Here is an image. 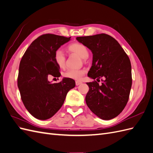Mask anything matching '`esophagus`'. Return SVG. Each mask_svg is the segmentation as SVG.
Returning <instances> with one entry per match:
<instances>
[{
    "label": "esophagus",
    "instance_id": "obj_1",
    "mask_svg": "<svg viewBox=\"0 0 153 153\" xmlns=\"http://www.w3.org/2000/svg\"><path fill=\"white\" fill-rule=\"evenodd\" d=\"M82 82H80V81H76V82H75V84H76V86H78V85H80L81 84H82Z\"/></svg>",
    "mask_w": 153,
    "mask_h": 153
}]
</instances>
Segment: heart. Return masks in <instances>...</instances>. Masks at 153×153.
I'll list each match as a JSON object with an SVG mask.
<instances>
[{"label":"heart","instance_id":"heart-1","mask_svg":"<svg viewBox=\"0 0 153 153\" xmlns=\"http://www.w3.org/2000/svg\"><path fill=\"white\" fill-rule=\"evenodd\" d=\"M69 52L75 53L82 59H87L89 56V50L84 45L79 43H73L68 47ZM66 55L61 49H57L54 53V61L58 67L63 69L66 66ZM85 74V71L83 69H68L64 73V76L70 79L79 80Z\"/></svg>","mask_w":153,"mask_h":153}]
</instances>
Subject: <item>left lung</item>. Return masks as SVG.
I'll return each instance as SVG.
<instances>
[{
  "mask_svg": "<svg viewBox=\"0 0 153 153\" xmlns=\"http://www.w3.org/2000/svg\"><path fill=\"white\" fill-rule=\"evenodd\" d=\"M92 53L88 76L95 80L105 78L101 85L87 82L89 90L85 101L98 117L110 120L121 114L126 106L131 88V66L126 53L117 41L105 34L77 37Z\"/></svg>",
  "mask_w": 153,
  "mask_h": 153,
  "instance_id": "obj_1",
  "label": "left lung"
}]
</instances>
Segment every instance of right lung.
<instances>
[{"label": "right lung", "instance_id": "obj_1", "mask_svg": "<svg viewBox=\"0 0 153 153\" xmlns=\"http://www.w3.org/2000/svg\"><path fill=\"white\" fill-rule=\"evenodd\" d=\"M70 40L71 37L43 34L30 44L22 58L18 87L26 109L36 119L52 117L62 106L68 91L75 87V80L68 78L54 84L48 81L50 75L61 76L54 53Z\"/></svg>", "mask_w": 153, "mask_h": 153}]
</instances>
